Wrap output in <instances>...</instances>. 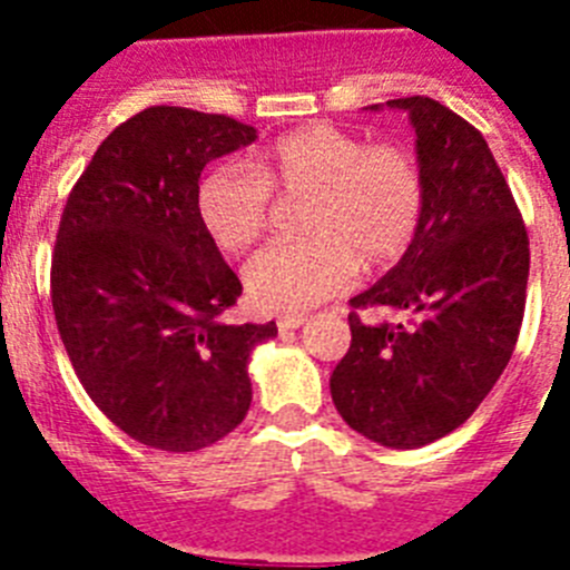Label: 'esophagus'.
I'll return each instance as SVG.
<instances>
[{
	"mask_svg": "<svg viewBox=\"0 0 570 570\" xmlns=\"http://www.w3.org/2000/svg\"><path fill=\"white\" fill-rule=\"evenodd\" d=\"M305 322H308V316H305V314H285V316H279V320H276V328H279V331H296V328H302Z\"/></svg>",
	"mask_w": 570,
	"mask_h": 570,
	"instance_id": "obj_1",
	"label": "esophagus"
}]
</instances>
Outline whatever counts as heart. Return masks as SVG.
Returning a JSON list of instances; mask_svg holds the SVG:
<instances>
[{"label": "heart", "instance_id": "b5f03b06", "mask_svg": "<svg viewBox=\"0 0 570 570\" xmlns=\"http://www.w3.org/2000/svg\"><path fill=\"white\" fill-rule=\"evenodd\" d=\"M308 196L302 239L274 242L245 265V291L271 314L308 311L354 285L360 256L385 265L405 254L420 228L425 183L400 145L316 122L279 136L254 168L216 165L196 190V210L210 239L228 254L250 248L274 219V194Z\"/></svg>", "mask_w": 570, "mask_h": 570}]
</instances>
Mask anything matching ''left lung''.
Segmentation results:
<instances>
[{"instance_id":"8db88e82","label":"left lung","mask_w":570,"mask_h":570,"mask_svg":"<svg viewBox=\"0 0 570 570\" xmlns=\"http://www.w3.org/2000/svg\"><path fill=\"white\" fill-rule=\"evenodd\" d=\"M385 105L416 130L425 208L402 259L351 299V347L331 396L362 436L407 451L456 431L497 385L520 336L531 250L480 130L436 99ZM360 309L406 320L362 321Z\"/></svg>"}]
</instances>
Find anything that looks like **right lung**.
<instances>
[{
  "label": "right lung",
  "instance_id": "1",
  "mask_svg": "<svg viewBox=\"0 0 570 570\" xmlns=\"http://www.w3.org/2000/svg\"><path fill=\"white\" fill-rule=\"evenodd\" d=\"M254 139L230 116L154 105L110 130L65 203L59 336L90 400L148 448L228 436L250 407V351L276 336L274 322H225L242 282L196 210L205 165Z\"/></svg>",
  "mask_w": 570,
  "mask_h": 570
}]
</instances>
